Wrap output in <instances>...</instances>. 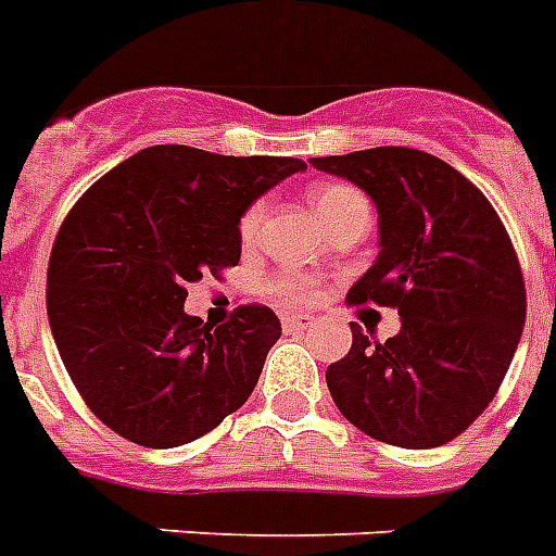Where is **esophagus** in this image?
I'll return each mask as SVG.
<instances>
[{
  "label": "esophagus",
  "mask_w": 556,
  "mask_h": 556,
  "mask_svg": "<svg viewBox=\"0 0 556 556\" xmlns=\"http://www.w3.org/2000/svg\"><path fill=\"white\" fill-rule=\"evenodd\" d=\"M282 325H286V331H305L314 325V317L311 314H286Z\"/></svg>",
  "instance_id": "1"
}]
</instances>
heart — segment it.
I'll return each instance as SVG.
<instances>
[{"label":"heart","instance_id":"1","mask_svg":"<svg viewBox=\"0 0 556 556\" xmlns=\"http://www.w3.org/2000/svg\"><path fill=\"white\" fill-rule=\"evenodd\" d=\"M311 205L317 211V216L323 219L325 225L333 223L337 216L345 214L349 207L354 205H368L365 197L351 185L342 182H328V185H317L314 191H311ZM265 216V202H254V205L248 207L245 214L239 216V239L242 242H254L256 233H260V225H263ZM268 291L274 296H279L282 302H291V305H300V302H308L317 291V282L311 277H302V274H279L268 282Z\"/></svg>","mask_w":556,"mask_h":556}]
</instances>
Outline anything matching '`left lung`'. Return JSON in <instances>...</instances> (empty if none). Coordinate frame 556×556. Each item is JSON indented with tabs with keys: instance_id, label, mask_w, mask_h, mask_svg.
<instances>
[{
	"instance_id": "8db88e82",
	"label": "left lung",
	"mask_w": 556,
	"mask_h": 556,
	"mask_svg": "<svg viewBox=\"0 0 556 556\" xmlns=\"http://www.w3.org/2000/svg\"><path fill=\"white\" fill-rule=\"evenodd\" d=\"M311 165L359 185L380 214V256L349 302L403 317L386 342L351 323V351L325 371L333 403L388 445H445L489 408L520 342L511 237L485 193L426 151L382 146Z\"/></svg>"
}]
</instances>
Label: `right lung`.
Listing matches in <instances>:
<instances>
[{
	"label": "right lung",
	"mask_w": 556,
	"mask_h": 556,
	"mask_svg": "<svg viewBox=\"0 0 556 556\" xmlns=\"http://www.w3.org/2000/svg\"><path fill=\"white\" fill-rule=\"evenodd\" d=\"M293 156L153 146L67 211L48 263V323L93 417L146 448H176L245 405L282 325L239 305L223 325L182 311L188 286L239 263V216Z\"/></svg>",
	"instance_id": "obj_1"
}]
</instances>
